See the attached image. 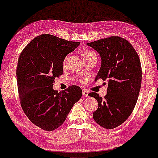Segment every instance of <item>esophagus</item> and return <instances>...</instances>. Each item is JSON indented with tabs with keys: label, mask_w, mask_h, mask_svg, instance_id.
<instances>
[{
	"label": "esophagus",
	"mask_w": 158,
	"mask_h": 158,
	"mask_svg": "<svg viewBox=\"0 0 158 158\" xmlns=\"http://www.w3.org/2000/svg\"><path fill=\"white\" fill-rule=\"evenodd\" d=\"M82 93H83V97H88V91L85 89H83L82 90Z\"/></svg>",
	"instance_id": "esophagus-1"
}]
</instances>
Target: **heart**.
Masks as SVG:
<instances>
[{"instance_id": "1", "label": "heart", "mask_w": 158, "mask_h": 158, "mask_svg": "<svg viewBox=\"0 0 158 158\" xmlns=\"http://www.w3.org/2000/svg\"><path fill=\"white\" fill-rule=\"evenodd\" d=\"M83 56L84 57V59L87 60V59H89V58H90L91 57H93V56H95L96 55V52H95L93 50H90V49H85V50L83 51ZM65 62V60H64V63ZM87 79L85 77H77V80H78L79 81H85V80Z\"/></svg>"}]
</instances>
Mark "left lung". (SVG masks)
<instances>
[{
    "mask_svg": "<svg viewBox=\"0 0 158 158\" xmlns=\"http://www.w3.org/2000/svg\"><path fill=\"white\" fill-rule=\"evenodd\" d=\"M87 45L98 52L101 57L96 81L101 78L108 82L107 94L103 98L96 93L88 94L98 103L93 117L103 128H116L131 115L139 96L142 77L139 56L128 41L118 36Z\"/></svg>",
    "mask_w": 158,
    "mask_h": 158,
    "instance_id": "8db88e82",
    "label": "left lung"
}]
</instances>
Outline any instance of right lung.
<instances>
[{
  "instance_id": "right-lung-1",
  "label": "right lung",
  "mask_w": 158,
  "mask_h": 158,
  "mask_svg": "<svg viewBox=\"0 0 158 158\" xmlns=\"http://www.w3.org/2000/svg\"><path fill=\"white\" fill-rule=\"evenodd\" d=\"M80 42L42 34L32 40L19 57L16 78L21 106L29 119L45 131L61 126L75 103L81 88L69 86L58 93L52 86L63 73V61Z\"/></svg>"
}]
</instances>
